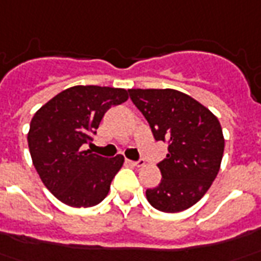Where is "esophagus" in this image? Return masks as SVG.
Here are the masks:
<instances>
[{"label":"esophagus","instance_id":"1","mask_svg":"<svg viewBox=\"0 0 261 261\" xmlns=\"http://www.w3.org/2000/svg\"><path fill=\"white\" fill-rule=\"evenodd\" d=\"M128 164H131L133 167H137V168H140V167H143L144 164V160H140V161H128Z\"/></svg>","mask_w":261,"mask_h":261}]
</instances>
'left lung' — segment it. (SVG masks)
I'll list each match as a JSON object with an SVG mask.
<instances>
[{"instance_id":"1","label":"left lung","mask_w":261,"mask_h":261,"mask_svg":"<svg viewBox=\"0 0 261 261\" xmlns=\"http://www.w3.org/2000/svg\"><path fill=\"white\" fill-rule=\"evenodd\" d=\"M130 97L147 118L156 141L168 143L158 164L162 179L145 196L158 211L182 212L206 194L220 169L225 138L218 117L174 89H130Z\"/></svg>"}]
</instances>
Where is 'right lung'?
Returning <instances> with one entry per match:
<instances>
[{
	"label": "right lung",
	"mask_w": 261,
	"mask_h": 261,
	"mask_svg": "<svg viewBox=\"0 0 261 261\" xmlns=\"http://www.w3.org/2000/svg\"><path fill=\"white\" fill-rule=\"evenodd\" d=\"M127 99L125 89L73 86L45 103L31 120L34 167L43 185L67 206H94L109 194L124 156L106 160L82 145L92 141L105 113Z\"/></svg>",
	"instance_id": "1"
}]
</instances>
